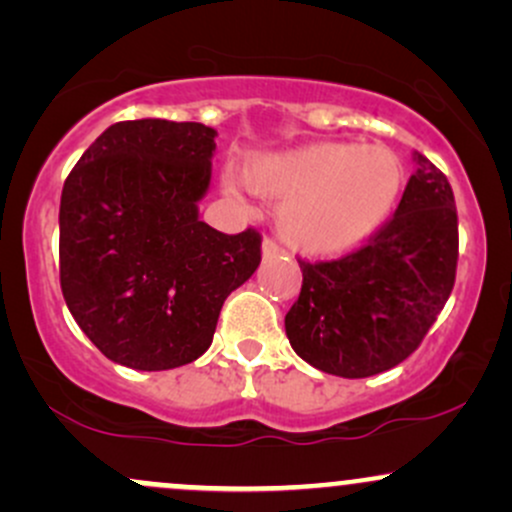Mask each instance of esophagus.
<instances>
[{
	"instance_id": "esophagus-1",
	"label": "esophagus",
	"mask_w": 512,
	"mask_h": 512,
	"mask_svg": "<svg viewBox=\"0 0 512 512\" xmlns=\"http://www.w3.org/2000/svg\"><path fill=\"white\" fill-rule=\"evenodd\" d=\"M262 255H264V260H274V257L284 255V248H281V245L276 243L274 238H264V243H262Z\"/></svg>"
}]
</instances>
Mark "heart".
Listing matches in <instances>:
<instances>
[{"label":"heart","mask_w":512,"mask_h":512,"mask_svg":"<svg viewBox=\"0 0 512 512\" xmlns=\"http://www.w3.org/2000/svg\"><path fill=\"white\" fill-rule=\"evenodd\" d=\"M245 180L284 202L279 228L293 248L327 255L354 248L383 226L402 187V166L383 146L325 142L255 158ZM238 185L228 175V192Z\"/></svg>","instance_id":"heart-1"}]
</instances>
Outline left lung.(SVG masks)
Wrapping results in <instances>:
<instances>
[{
  "label": "left lung",
  "instance_id": "1",
  "mask_svg": "<svg viewBox=\"0 0 512 512\" xmlns=\"http://www.w3.org/2000/svg\"><path fill=\"white\" fill-rule=\"evenodd\" d=\"M457 248L450 182L416 154L397 211L361 248L327 262L298 257L301 296L284 320L293 351L339 378L395 368L419 349L448 303Z\"/></svg>",
  "mask_w": 512,
  "mask_h": 512
}]
</instances>
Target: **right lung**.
<instances>
[{
	"instance_id": "right-lung-1",
	"label": "right lung",
	"mask_w": 512,
	"mask_h": 512,
	"mask_svg": "<svg viewBox=\"0 0 512 512\" xmlns=\"http://www.w3.org/2000/svg\"><path fill=\"white\" fill-rule=\"evenodd\" d=\"M214 137L199 122H115L64 180L62 296L120 366L195 361L211 346L228 293L260 267V231L228 236L197 216Z\"/></svg>"
}]
</instances>
